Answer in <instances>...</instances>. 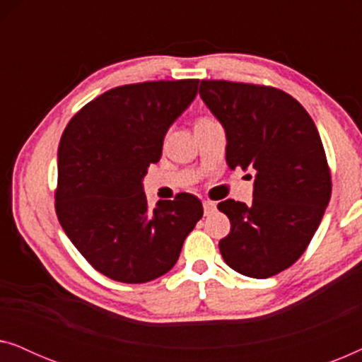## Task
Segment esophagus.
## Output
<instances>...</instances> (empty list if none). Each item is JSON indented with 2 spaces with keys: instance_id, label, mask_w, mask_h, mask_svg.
<instances>
[{
  "instance_id": "1",
  "label": "esophagus",
  "mask_w": 362,
  "mask_h": 362,
  "mask_svg": "<svg viewBox=\"0 0 362 362\" xmlns=\"http://www.w3.org/2000/svg\"><path fill=\"white\" fill-rule=\"evenodd\" d=\"M202 206H204V214L206 216L216 211V202L214 201H202Z\"/></svg>"
}]
</instances>
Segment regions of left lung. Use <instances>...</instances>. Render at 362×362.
I'll use <instances>...</instances> for the list:
<instances>
[{"label": "left lung", "instance_id": "left-lung-1", "mask_svg": "<svg viewBox=\"0 0 362 362\" xmlns=\"http://www.w3.org/2000/svg\"><path fill=\"white\" fill-rule=\"evenodd\" d=\"M199 93L224 127L230 170H255L250 206L217 204L230 221L219 242L222 259L242 275L269 279L303 255L329 202L320 133L301 103L280 88L201 81Z\"/></svg>", "mask_w": 362, "mask_h": 362}]
</instances>
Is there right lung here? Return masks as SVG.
Wrapping results in <instances>:
<instances>
[{
	"instance_id": "1",
	"label": "right lung",
	"mask_w": 362,
	"mask_h": 362,
	"mask_svg": "<svg viewBox=\"0 0 362 362\" xmlns=\"http://www.w3.org/2000/svg\"><path fill=\"white\" fill-rule=\"evenodd\" d=\"M197 78L115 87L83 105L57 151L56 212L88 264L122 284L170 272L202 217L189 192L150 209L141 180L158 163L171 123L197 93Z\"/></svg>"
}]
</instances>
